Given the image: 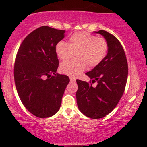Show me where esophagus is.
Wrapping results in <instances>:
<instances>
[{
	"label": "esophagus",
	"mask_w": 147,
	"mask_h": 147,
	"mask_svg": "<svg viewBox=\"0 0 147 147\" xmlns=\"http://www.w3.org/2000/svg\"><path fill=\"white\" fill-rule=\"evenodd\" d=\"M70 81H71V82H75V81H76V79L74 78V77H70Z\"/></svg>",
	"instance_id": "34e87169"
}]
</instances>
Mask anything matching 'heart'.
Here are the masks:
<instances>
[{"label":"heart","mask_w":147,"mask_h":147,"mask_svg":"<svg viewBox=\"0 0 147 147\" xmlns=\"http://www.w3.org/2000/svg\"><path fill=\"white\" fill-rule=\"evenodd\" d=\"M70 43L60 41L55 47V52L59 59L68 60L76 53L77 59L64 61L60 65L62 74L76 77L85 70L86 64L90 68L98 65L107 55L109 45L103 38H97L86 32H79L69 38Z\"/></svg>","instance_id":"1"}]
</instances>
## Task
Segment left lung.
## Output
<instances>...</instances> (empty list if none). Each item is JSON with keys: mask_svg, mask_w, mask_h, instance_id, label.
Returning a JSON list of instances; mask_svg holds the SVG:
<instances>
[{"mask_svg": "<svg viewBox=\"0 0 147 147\" xmlns=\"http://www.w3.org/2000/svg\"><path fill=\"white\" fill-rule=\"evenodd\" d=\"M102 35L109 49L104 60L86 75L92 82L77 79L76 93L79 111L84 115L99 119L109 114L117 106L124 92L128 77V63L125 52L115 36L104 30L95 32ZM97 82L95 87L91 83Z\"/></svg>", "mask_w": 147, "mask_h": 147, "instance_id": "left-lung-1", "label": "left lung"}]
</instances>
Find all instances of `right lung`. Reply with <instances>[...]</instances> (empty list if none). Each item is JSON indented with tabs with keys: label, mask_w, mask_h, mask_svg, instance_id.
<instances>
[{
	"label": "right lung",
	"mask_w": 147,
	"mask_h": 147,
	"mask_svg": "<svg viewBox=\"0 0 147 147\" xmlns=\"http://www.w3.org/2000/svg\"><path fill=\"white\" fill-rule=\"evenodd\" d=\"M65 30L48 26L37 28L25 37L15 60L14 75L22 103L36 117L54 115L59 110L70 79L57 73L59 60L55 52Z\"/></svg>",
	"instance_id": "obj_1"
}]
</instances>
